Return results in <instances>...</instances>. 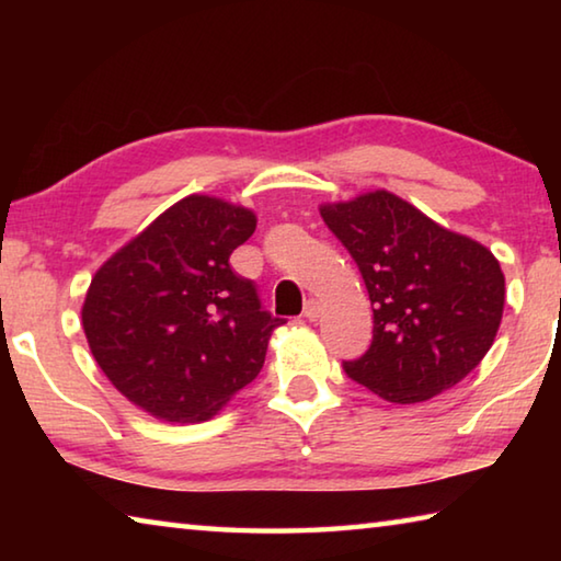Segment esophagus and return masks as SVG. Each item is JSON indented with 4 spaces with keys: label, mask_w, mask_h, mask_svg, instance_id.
Returning <instances> with one entry per match:
<instances>
[{
    "label": "esophagus",
    "mask_w": 561,
    "mask_h": 561,
    "mask_svg": "<svg viewBox=\"0 0 561 561\" xmlns=\"http://www.w3.org/2000/svg\"><path fill=\"white\" fill-rule=\"evenodd\" d=\"M319 314H321V304L317 299H307V304H304V319L317 321Z\"/></svg>",
    "instance_id": "1"
}]
</instances>
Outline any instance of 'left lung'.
<instances>
[{"label": "left lung", "instance_id": "left-lung-1", "mask_svg": "<svg viewBox=\"0 0 561 561\" xmlns=\"http://www.w3.org/2000/svg\"><path fill=\"white\" fill-rule=\"evenodd\" d=\"M321 217L366 282L374 341L344 371L391 403H417L460 383L488 354L505 307V277L488 247L445 230L386 190L324 205Z\"/></svg>", "mask_w": 561, "mask_h": 561}]
</instances>
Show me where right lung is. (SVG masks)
<instances>
[{
    "label": "right lung",
    "instance_id": "1",
    "mask_svg": "<svg viewBox=\"0 0 561 561\" xmlns=\"http://www.w3.org/2000/svg\"><path fill=\"white\" fill-rule=\"evenodd\" d=\"M257 220L190 195L103 264L83 301L91 354L118 391L170 423L207 421L252 383L284 319L230 254Z\"/></svg>",
    "mask_w": 561,
    "mask_h": 561
}]
</instances>
